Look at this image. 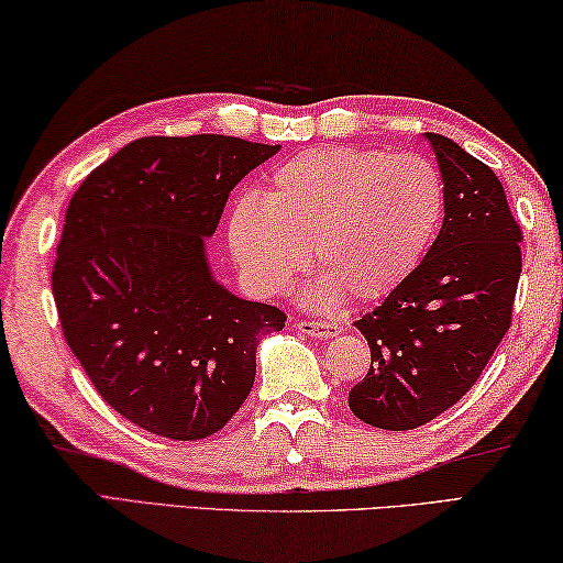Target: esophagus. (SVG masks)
<instances>
[{
  "mask_svg": "<svg viewBox=\"0 0 563 563\" xmlns=\"http://www.w3.org/2000/svg\"><path fill=\"white\" fill-rule=\"evenodd\" d=\"M297 329L301 333H307V336H317V339H333L343 331V327H339V323L333 321H307V319L297 321Z\"/></svg>",
  "mask_w": 563,
  "mask_h": 563,
  "instance_id": "1",
  "label": "esophagus"
}]
</instances>
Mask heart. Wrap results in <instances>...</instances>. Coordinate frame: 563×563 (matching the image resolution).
Listing matches in <instances>:
<instances>
[{
  "label": "heart",
  "mask_w": 563,
  "mask_h": 563,
  "mask_svg": "<svg viewBox=\"0 0 563 563\" xmlns=\"http://www.w3.org/2000/svg\"><path fill=\"white\" fill-rule=\"evenodd\" d=\"M445 214V183L422 155L311 147L276 167L266 197L230 212V246L256 289L276 294L311 260L331 289L371 301L416 269Z\"/></svg>",
  "instance_id": "b5f03b06"
}]
</instances>
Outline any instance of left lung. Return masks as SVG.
<instances>
[{
    "label": "left lung",
    "instance_id": "obj_1",
    "mask_svg": "<svg viewBox=\"0 0 563 563\" xmlns=\"http://www.w3.org/2000/svg\"><path fill=\"white\" fill-rule=\"evenodd\" d=\"M445 183V220L416 269L353 321L371 346L353 416L380 430L435 420L475 386L511 327L521 227L492 167L426 133Z\"/></svg>",
    "mask_w": 563,
    "mask_h": 563
}]
</instances>
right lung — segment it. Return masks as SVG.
I'll use <instances>...</instances> for the list:
<instances>
[{
	"instance_id": "add662e5",
	"label": "right lung",
	"mask_w": 563,
	"mask_h": 563,
	"mask_svg": "<svg viewBox=\"0 0 563 563\" xmlns=\"http://www.w3.org/2000/svg\"><path fill=\"white\" fill-rule=\"evenodd\" d=\"M279 145L147 135L68 202L52 291L64 339L108 406L170 440L222 430L246 400L256 343L287 313L217 284L205 256L227 197Z\"/></svg>"
}]
</instances>
